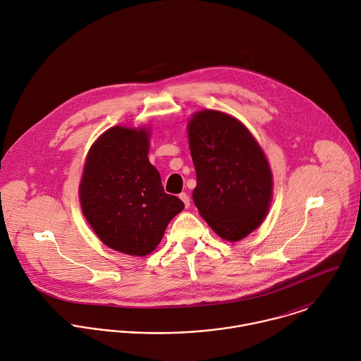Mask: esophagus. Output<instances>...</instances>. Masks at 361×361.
I'll list each match as a JSON object with an SVG mask.
<instances>
[{"instance_id": "1", "label": "esophagus", "mask_w": 361, "mask_h": 361, "mask_svg": "<svg viewBox=\"0 0 361 361\" xmlns=\"http://www.w3.org/2000/svg\"><path fill=\"white\" fill-rule=\"evenodd\" d=\"M179 199L183 202V204H185L186 208L190 206V197L188 196V193H180V195H179Z\"/></svg>"}]
</instances>
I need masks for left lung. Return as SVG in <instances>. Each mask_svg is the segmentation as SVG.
I'll return each mask as SVG.
<instances>
[{
  "label": "left lung",
  "mask_w": 361,
  "mask_h": 361,
  "mask_svg": "<svg viewBox=\"0 0 361 361\" xmlns=\"http://www.w3.org/2000/svg\"><path fill=\"white\" fill-rule=\"evenodd\" d=\"M197 185L193 202L209 228L238 242L267 216L272 173L262 149L236 118L212 109L196 112L188 123Z\"/></svg>",
  "instance_id": "8db88e82"
}]
</instances>
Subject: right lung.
Wrapping results in <instances>:
<instances>
[{
	"instance_id": "add662e5",
	"label": "right lung",
	"mask_w": 361,
	"mask_h": 361,
	"mask_svg": "<svg viewBox=\"0 0 361 361\" xmlns=\"http://www.w3.org/2000/svg\"><path fill=\"white\" fill-rule=\"evenodd\" d=\"M146 128L114 126L90 147L79 186L83 215L105 246L147 256L185 204L164 192Z\"/></svg>"
}]
</instances>
